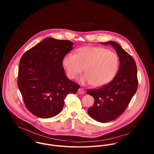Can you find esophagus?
Masks as SVG:
<instances>
[{"mask_svg": "<svg viewBox=\"0 0 154 154\" xmlns=\"http://www.w3.org/2000/svg\"><path fill=\"white\" fill-rule=\"evenodd\" d=\"M84 93H85V91L83 88H80L78 89V94H79L82 95V94H84Z\"/></svg>", "mask_w": 154, "mask_h": 154, "instance_id": "esophagus-1", "label": "esophagus"}]
</instances>
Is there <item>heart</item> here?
Returning <instances> with one entry per match:
<instances>
[{
	"label": "heart",
	"instance_id": "obj_1",
	"mask_svg": "<svg viewBox=\"0 0 154 154\" xmlns=\"http://www.w3.org/2000/svg\"><path fill=\"white\" fill-rule=\"evenodd\" d=\"M62 64L69 78H75L84 67L85 74L81 78V82L101 87L114 78L118 69L119 58L116 53L106 48L84 47L78 49L76 54H66Z\"/></svg>",
	"mask_w": 154,
	"mask_h": 154
}]
</instances>
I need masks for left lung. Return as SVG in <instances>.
Returning <instances> with one entry per match:
<instances>
[{
  "label": "left lung",
  "mask_w": 154,
  "mask_h": 154,
  "mask_svg": "<svg viewBox=\"0 0 154 154\" xmlns=\"http://www.w3.org/2000/svg\"><path fill=\"white\" fill-rule=\"evenodd\" d=\"M101 43L113 47L120 60L118 73L110 83L87 90L95 101L88 109L89 115L99 122L106 123L117 118L128 107L137 91L138 80L137 67L132 56L116 42Z\"/></svg>",
  "instance_id": "1"
}]
</instances>
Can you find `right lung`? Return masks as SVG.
I'll return each instance as SVG.
<instances>
[{
	"mask_svg": "<svg viewBox=\"0 0 154 154\" xmlns=\"http://www.w3.org/2000/svg\"><path fill=\"white\" fill-rule=\"evenodd\" d=\"M73 45L69 40L46 38L23 54L18 86L26 109L34 115L43 119L56 116L67 95L80 88L67 78L62 64Z\"/></svg>",
	"mask_w": 154,
	"mask_h": 154,
	"instance_id": "1",
	"label": "right lung"
}]
</instances>
